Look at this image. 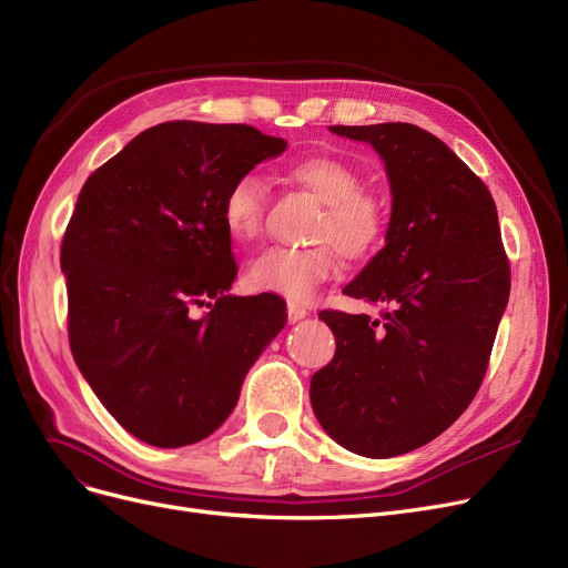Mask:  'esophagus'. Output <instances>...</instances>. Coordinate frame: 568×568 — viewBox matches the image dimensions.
<instances>
[{
    "label": "esophagus",
    "mask_w": 568,
    "mask_h": 568,
    "mask_svg": "<svg viewBox=\"0 0 568 568\" xmlns=\"http://www.w3.org/2000/svg\"><path fill=\"white\" fill-rule=\"evenodd\" d=\"M306 315H308V311L302 304L287 302V320H290V323H300V320H304Z\"/></svg>",
    "instance_id": "obj_1"
}]
</instances>
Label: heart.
Segmentation results:
<instances>
[{
  "instance_id": "heart-1",
  "label": "heart",
  "mask_w": 568,
  "mask_h": 568,
  "mask_svg": "<svg viewBox=\"0 0 568 568\" xmlns=\"http://www.w3.org/2000/svg\"><path fill=\"white\" fill-rule=\"evenodd\" d=\"M287 179L323 202L304 248L262 251L248 264V283L260 292L292 302L311 300L315 290L341 268V253L364 260L378 251L387 232V209L381 196L362 187L359 171L334 155H308L287 166ZM266 190L255 174L239 176L223 196V223L239 243H253L264 230Z\"/></svg>"
}]
</instances>
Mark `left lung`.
<instances>
[{
  "mask_svg": "<svg viewBox=\"0 0 568 568\" xmlns=\"http://www.w3.org/2000/svg\"><path fill=\"white\" fill-rule=\"evenodd\" d=\"M329 130L374 145L392 215L385 248L343 287L385 311H320L336 353L313 374L311 404L343 448L383 459L425 446L474 402L510 266L487 185L440 139L408 122Z\"/></svg>",
  "mask_w": 568,
  "mask_h": 568,
  "instance_id": "8db88e82",
  "label": "left lung"
}]
</instances>
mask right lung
<instances>
[{"label": "right lung", "instance_id": "1", "mask_svg": "<svg viewBox=\"0 0 568 568\" xmlns=\"http://www.w3.org/2000/svg\"><path fill=\"white\" fill-rule=\"evenodd\" d=\"M285 145L251 125L162 122L79 194L60 251L71 355L143 443L181 448L211 436L285 327L276 294H227L236 262L223 223L227 187Z\"/></svg>", "mask_w": 568, "mask_h": 568}]
</instances>
